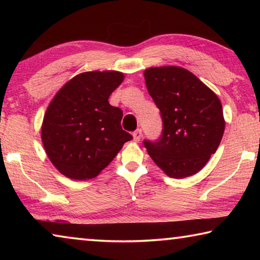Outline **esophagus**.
Instances as JSON below:
<instances>
[{"mask_svg": "<svg viewBox=\"0 0 260 260\" xmlns=\"http://www.w3.org/2000/svg\"><path fill=\"white\" fill-rule=\"evenodd\" d=\"M133 138H134L135 142H139V141L141 140V138H142V129H140V128L136 129L134 133H133Z\"/></svg>", "mask_w": 260, "mask_h": 260, "instance_id": "34e87169", "label": "esophagus"}]
</instances>
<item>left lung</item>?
I'll list each match as a JSON object with an SVG mask.
<instances>
[{
    "instance_id": "8db88e82",
    "label": "left lung",
    "mask_w": 260,
    "mask_h": 260,
    "mask_svg": "<svg viewBox=\"0 0 260 260\" xmlns=\"http://www.w3.org/2000/svg\"><path fill=\"white\" fill-rule=\"evenodd\" d=\"M144 80L162 121L159 138L143 141L149 156L171 178L200 172L217 151L225 131L218 96L178 67L148 69Z\"/></svg>"
}]
</instances>
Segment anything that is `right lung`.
<instances>
[{"instance_id":"obj_1","label":"right lung","mask_w":260,"mask_h":260,"mask_svg":"<svg viewBox=\"0 0 260 260\" xmlns=\"http://www.w3.org/2000/svg\"><path fill=\"white\" fill-rule=\"evenodd\" d=\"M122 79L117 71L78 74L51 101L41 138L49 159L65 177L95 178L133 139L121 128V109L108 101Z\"/></svg>"}]
</instances>
